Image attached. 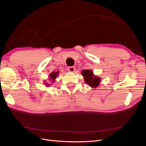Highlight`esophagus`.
Here are the masks:
<instances>
[{"label": "esophagus", "instance_id": "34e87169", "mask_svg": "<svg viewBox=\"0 0 146 146\" xmlns=\"http://www.w3.org/2000/svg\"><path fill=\"white\" fill-rule=\"evenodd\" d=\"M75 70H76V68H75L74 66H71L68 68V70L70 72H74L75 71Z\"/></svg>", "mask_w": 146, "mask_h": 146}]
</instances>
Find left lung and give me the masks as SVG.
I'll return each instance as SVG.
<instances>
[{
    "instance_id": "obj_1",
    "label": "left lung",
    "mask_w": 146,
    "mask_h": 146,
    "mask_svg": "<svg viewBox=\"0 0 146 146\" xmlns=\"http://www.w3.org/2000/svg\"><path fill=\"white\" fill-rule=\"evenodd\" d=\"M82 76H84L85 82L93 87H97L100 82V79L94 77L93 72L91 70H83Z\"/></svg>"
}]
</instances>
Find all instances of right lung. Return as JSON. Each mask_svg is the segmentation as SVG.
Instances as JSON below:
<instances>
[{"instance_id": "right-lung-1", "label": "right lung", "mask_w": 146, "mask_h": 146, "mask_svg": "<svg viewBox=\"0 0 146 146\" xmlns=\"http://www.w3.org/2000/svg\"><path fill=\"white\" fill-rule=\"evenodd\" d=\"M58 73V72H53V73H51V74H50V78L52 79V80L55 79L56 78V77L57 76Z\"/></svg>"}]
</instances>
